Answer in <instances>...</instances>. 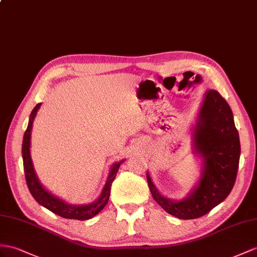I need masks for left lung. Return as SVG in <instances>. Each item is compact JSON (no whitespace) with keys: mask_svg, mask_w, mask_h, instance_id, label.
Wrapping results in <instances>:
<instances>
[{"mask_svg":"<svg viewBox=\"0 0 257 257\" xmlns=\"http://www.w3.org/2000/svg\"><path fill=\"white\" fill-rule=\"evenodd\" d=\"M196 152L204 159V172L199 186L183 201L162 196L147 175L153 199L166 212L180 219L206 215L231 192L240 161L239 133L232 110L219 92L208 90L194 129Z\"/></svg>","mask_w":257,"mask_h":257,"instance_id":"obj_1","label":"left lung"}]
</instances>
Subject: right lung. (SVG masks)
Wrapping results in <instances>:
<instances>
[{
	"label": "right lung",
	"instance_id": "1",
	"mask_svg": "<svg viewBox=\"0 0 257 257\" xmlns=\"http://www.w3.org/2000/svg\"><path fill=\"white\" fill-rule=\"evenodd\" d=\"M40 103L37 104L35 108L32 109L30 118H29V123L28 127L26 129V133L24 136L23 140V161H24V170H25V177H26V182H27V186L31 195L35 197V200L41 204L42 206L51 210L52 213H54L58 216L63 217V218L67 219H77V220H87L94 217L97 213H100L101 210L106 205L108 202L109 194H110V187L111 183H113L116 174L118 172V168H119L120 164L123 163V161H120L119 163L115 164L111 168L109 176L107 178L106 183H105V187L103 191L98 199L89 204V205H68L62 200L57 199V197L53 196L51 193H49L47 190H45L39 182L36 173L34 170V166H32L31 157H30V135H31V129H32V122L36 117L37 111L40 107Z\"/></svg>",
	"mask_w": 257,
	"mask_h": 257
}]
</instances>
